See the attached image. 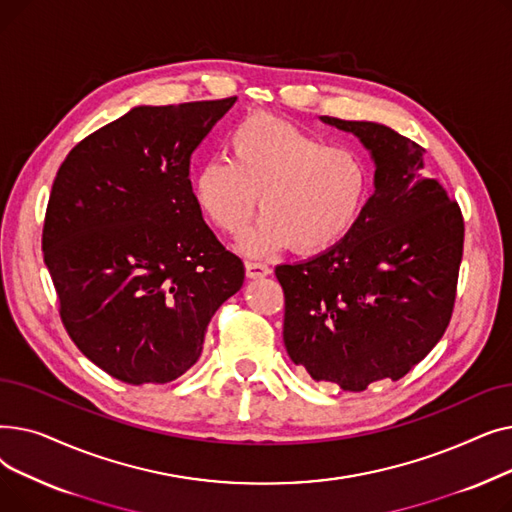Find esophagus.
Masks as SVG:
<instances>
[{"mask_svg":"<svg viewBox=\"0 0 512 512\" xmlns=\"http://www.w3.org/2000/svg\"><path fill=\"white\" fill-rule=\"evenodd\" d=\"M245 270H247V276L253 278V280L265 278V276L272 274L270 267H267L265 263H259V261H247V263H245Z\"/></svg>","mask_w":512,"mask_h":512,"instance_id":"obj_1","label":"esophagus"}]
</instances>
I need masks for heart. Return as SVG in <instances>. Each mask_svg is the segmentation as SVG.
Instances as JSON below:
<instances>
[{
	"label": "heart",
	"instance_id": "b5f03b06",
	"mask_svg": "<svg viewBox=\"0 0 512 512\" xmlns=\"http://www.w3.org/2000/svg\"><path fill=\"white\" fill-rule=\"evenodd\" d=\"M226 149L230 159L211 157L197 168L193 195L230 236L261 205L263 215L240 242L251 257L290 245L301 255L324 253L355 230L371 197V168L357 149L326 145L274 114L242 118L226 134Z\"/></svg>",
	"mask_w": 512,
	"mask_h": 512
}]
</instances>
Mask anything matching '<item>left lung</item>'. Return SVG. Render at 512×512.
Segmentation results:
<instances>
[{"mask_svg":"<svg viewBox=\"0 0 512 512\" xmlns=\"http://www.w3.org/2000/svg\"><path fill=\"white\" fill-rule=\"evenodd\" d=\"M321 120L353 132L371 153L375 191L336 247L276 267L284 346L315 382L361 392L400 380L444 336L465 222L442 184L421 174V145L384 124Z\"/></svg>","mask_w":512,"mask_h":512,"instance_id":"8db88e82","label":"left lung"}]
</instances>
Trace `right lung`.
<instances>
[{
	"label": "right lung",
	"mask_w": 512,
	"mask_h": 512,
	"mask_svg": "<svg viewBox=\"0 0 512 512\" xmlns=\"http://www.w3.org/2000/svg\"><path fill=\"white\" fill-rule=\"evenodd\" d=\"M236 97L139 105L80 141L51 186L43 259L62 324L112 378L168 384L203 351L245 265L195 201L191 155Z\"/></svg>",
	"instance_id": "add662e5"
}]
</instances>
